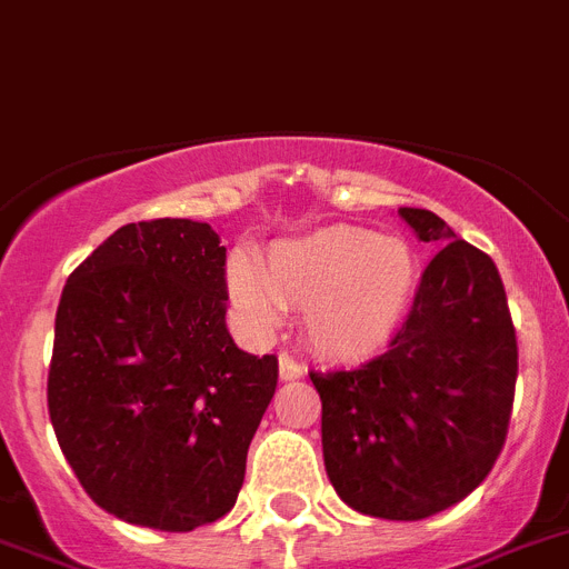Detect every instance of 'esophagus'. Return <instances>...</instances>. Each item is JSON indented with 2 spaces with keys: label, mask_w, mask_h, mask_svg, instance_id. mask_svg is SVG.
I'll list each match as a JSON object with an SVG mask.
<instances>
[{
  "label": "esophagus",
  "mask_w": 569,
  "mask_h": 569,
  "mask_svg": "<svg viewBox=\"0 0 569 569\" xmlns=\"http://www.w3.org/2000/svg\"><path fill=\"white\" fill-rule=\"evenodd\" d=\"M278 369H280V380H298V378H303V375H306V369L300 367L298 360L291 358V355H280Z\"/></svg>",
  "instance_id": "1"
}]
</instances>
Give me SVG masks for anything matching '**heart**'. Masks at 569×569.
<instances>
[{
	"label": "heart",
	"instance_id": "1",
	"mask_svg": "<svg viewBox=\"0 0 569 569\" xmlns=\"http://www.w3.org/2000/svg\"><path fill=\"white\" fill-rule=\"evenodd\" d=\"M226 283L251 326H274L283 306H295L320 355L363 360L401 332L421 263L401 237L326 226L274 240L260 269L249 257H231Z\"/></svg>",
	"mask_w": 569,
	"mask_h": 569
}]
</instances>
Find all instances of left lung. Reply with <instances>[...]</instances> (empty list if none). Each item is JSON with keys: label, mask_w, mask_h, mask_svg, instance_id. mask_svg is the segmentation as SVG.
<instances>
[{"label": "left lung", "mask_w": 569, "mask_h": 569, "mask_svg": "<svg viewBox=\"0 0 569 569\" xmlns=\"http://www.w3.org/2000/svg\"><path fill=\"white\" fill-rule=\"evenodd\" d=\"M438 254L389 352L352 372H312L326 476L352 510L421 521L483 478L507 441L518 346L490 257L427 209H398Z\"/></svg>", "instance_id": "1"}]
</instances>
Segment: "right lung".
<instances>
[{
  "label": "right lung",
  "instance_id": "1",
  "mask_svg": "<svg viewBox=\"0 0 569 569\" xmlns=\"http://www.w3.org/2000/svg\"><path fill=\"white\" fill-rule=\"evenodd\" d=\"M226 246L209 223L113 231L62 289L48 372L59 449L102 510L189 532L223 518L278 387V358L226 329Z\"/></svg>",
  "mask_w": 569,
  "mask_h": 569
}]
</instances>
